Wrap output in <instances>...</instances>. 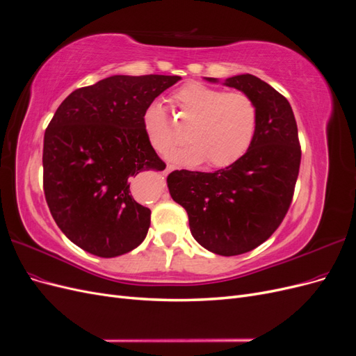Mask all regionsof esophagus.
Instances as JSON below:
<instances>
[{
  "instance_id": "obj_1",
  "label": "esophagus",
  "mask_w": 356,
  "mask_h": 356,
  "mask_svg": "<svg viewBox=\"0 0 356 356\" xmlns=\"http://www.w3.org/2000/svg\"><path fill=\"white\" fill-rule=\"evenodd\" d=\"M172 170H174V166H172V165H166V168H165V170H163V175H168L169 172H172Z\"/></svg>"
}]
</instances>
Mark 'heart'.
<instances>
[{
	"instance_id": "obj_1",
	"label": "heart",
	"mask_w": 356,
	"mask_h": 356,
	"mask_svg": "<svg viewBox=\"0 0 356 356\" xmlns=\"http://www.w3.org/2000/svg\"><path fill=\"white\" fill-rule=\"evenodd\" d=\"M174 104L186 123L191 122V144L174 149L168 160L181 168L229 166L250 149L258 127V108L250 95L188 81L174 92ZM145 136L159 153L178 143L170 117L160 101L147 105L143 114Z\"/></svg>"
}]
</instances>
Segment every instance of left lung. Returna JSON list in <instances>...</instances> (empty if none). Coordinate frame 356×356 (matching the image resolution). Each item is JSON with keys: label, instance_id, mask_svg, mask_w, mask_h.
<instances>
[{"label": "left lung", "instance_id": "1", "mask_svg": "<svg viewBox=\"0 0 356 356\" xmlns=\"http://www.w3.org/2000/svg\"><path fill=\"white\" fill-rule=\"evenodd\" d=\"M222 84L257 104L258 127L250 149L224 169L174 170L166 181L170 197L188 213L193 238L213 254L232 257L252 251L282 222L301 152L293 108L270 84L252 74L234 75Z\"/></svg>", "mask_w": 356, "mask_h": 356}]
</instances>
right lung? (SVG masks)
Here are the masks:
<instances>
[{
    "mask_svg": "<svg viewBox=\"0 0 356 356\" xmlns=\"http://www.w3.org/2000/svg\"><path fill=\"white\" fill-rule=\"evenodd\" d=\"M178 75H111L74 90L44 134L42 186L53 220L86 252L113 258L145 239L152 211L134 200L131 179L163 170L143 127L149 102Z\"/></svg>",
    "mask_w": 356,
    "mask_h": 356,
    "instance_id": "1",
    "label": "right lung"
}]
</instances>
